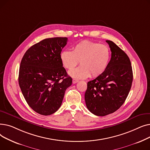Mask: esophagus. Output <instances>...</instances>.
Listing matches in <instances>:
<instances>
[{"label":"esophagus","instance_id":"1","mask_svg":"<svg viewBox=\"0 0 150 150\" xmlns=\"http://www.w3.org/2000/svg\"><path fill=\"white\" fill-rule=\"evenodd\" d=\"M78 80H76V79H75V78H74V79L72 80V83H73V84H75V83H78Z\"/></svg>","mask_w":150,"mask_h":150}]
</instances>
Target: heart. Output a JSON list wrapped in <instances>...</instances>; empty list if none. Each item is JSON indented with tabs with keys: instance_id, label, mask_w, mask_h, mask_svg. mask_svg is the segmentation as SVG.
<instances>
[{
	"instance_id": "b5f03b06",
	"label": "heart",
	"mask_w": 150,
	"mask_h": 150,
	"mask_svg": "<svg viewBox=\"0 0 150 150\" xmlns=\"http://www.w3.org/2000/svg\"><path fill=\"white\" fill-rule=\"evenodd\" d=\"M60 59L62 66L69 70L76 67L80 61L81 66L69 72L71 76L96 78L103 74L108 68L111 50L106 45L85 40L75 45L72 51H62Z\"/></svg>"
}]
</instances>
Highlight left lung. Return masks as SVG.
I'll use <instances>...</instances> for the list:
<instances>
[{"mask_svg": "<svg viewBox=\"0 0 150 150\" xmlns=\"http://www.w3.org/2000/svg\"><path fill=\"white\" fill-rule=\"evenodd\" d=\"M111 58L105 72L88 83L84 95L86 106L92 114L105 116L119 109L131 88L133 74L128 55L111 41L107 40Z\"/></svg>", "mask_w": 150, "mask_h": 150, "instance_id": "1", "label": "left lung"}]
</instances>
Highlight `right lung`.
Returning a JSON list of instances; mask_svg holds the SVG:
<instances>
[{"label": "right lung", "instance_id": "1", "mask_svg": "<svg viewBox=\"0 0 150 150\" xmlns=\"http://www.w3.org/2000/svg\"><path fill=\"white\" fill-rule=\"evenodd\" d=\"M67 42L66 37L45 39L29 48L21 60L20 88L29 106L41 115L58 111L72 83L60 59Z\"/></svg>", "mask_w": 150, "mask_h": 150}]
</instances>
